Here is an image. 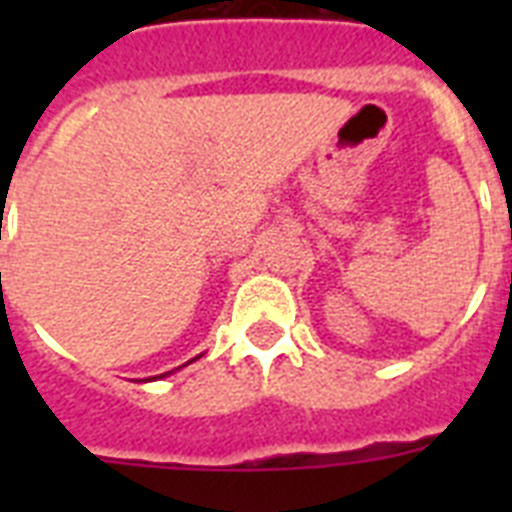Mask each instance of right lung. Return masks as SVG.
Wrapping results in <instances>:
<instances>
[{"instance_id":"add662e5","label":"right lung","mask_w":512,"mask_h":512,"mask_svg":"<svg viewBox=\"0 0 512 512\" xmlns=\"http://www.w3.org/2000/svg\"><path fill=\"white\" fill-rule=\"evenodd\" d=\"M196 358H199V356H196ZM191 361H193V358H191ZM191 361H188V364H191ZM185 366V364H183ZM177 369H180V366H177ZM172 372H175V369H172ZM172 372H164V374H156V377H148V380H162V377H167V374H172Z\"/></svg>"}]
</instances>
